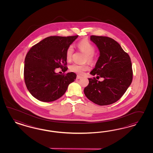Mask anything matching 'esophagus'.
Instances as JSON below:
<instances>
[{"label": "esophagus", "instance_id": "1", "mask_svg": "<svg viewBox=\"0 0 153 153\" xmlns=\"http://www.w3.org/2000/svg\"><path fill=\"white\" fill-rule=\"evenodd\" d=\"M81 78V76H79V75H77V77H76V79H79Z\"/></svg>", "mask_w": 153, "mask_h": 153}]
</instances>
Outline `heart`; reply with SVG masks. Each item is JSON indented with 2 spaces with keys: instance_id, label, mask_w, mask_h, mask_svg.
Segmentation results:
<instances>
[{
  "instance_id": "heart-1",
  "label": "heart",
  "mask_w": 153,
  "mask_h": 153,
  "mask_svg": "<svg viewBox=\"0 0 153 153\" xmlns=\"http://www.w3.org/2000/svg\"><path fill=\"white\" fill-rule=\"evenodd\" d=\"M77 47L79 51L85 54V61H88L90 63H93L96 59V56L95 51L96 49L95 46L91 42L88 40H82L78 42L77 44ZM74 53V49L72 45H70L66 49L65 51V58L67 61H71L72 59V56ZM69 70L78 74H82L85 72L90 70V67L88 63L84 65H79L77 63H74L70 65Z\"/></svg>"
}]
</instances>
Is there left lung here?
<instances>
[{
  "label": "left lung",
  "instance_id": "8db88e82",
  "mask_svg": "<svg viewBox=\"0 0 153 153\" xmlns=\"http://www.w3.org/2000/svg\"><path fill=\"white\" fill-rule=\"evenodd\" d=\"M91 40L97 46L100 56L95 68L90 72L95 77L88 78L84 93L90 100L99 105H110L117 102L130 86L133 78L129 55L111 37L91 35Z\"/></svg>",
  "mask_w": 153,
  "mask_h": 153
}]
</instances>
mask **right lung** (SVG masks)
I'll return each instance as SVG.
<instances>
[{
  "label": "right lung",
  "mask_w": 153,
  "mask_h": 153,
  "mask_svg": "<svg viewBox=\"0 0 153 153\" xmlns=\"http://www.w3.org/2000/svg\"><path fill=\"white\" fill-rule=\"evenodd\" d=\"M78 36L47 37L28 51L25 59L24 79L28 90L37 100H57L76 79L74 72L59 74L54 70L60 68L64 73L67 70L65 51Z\"/></svg>",
  "instance_id": "right-lung-1"
}]
</instances>
